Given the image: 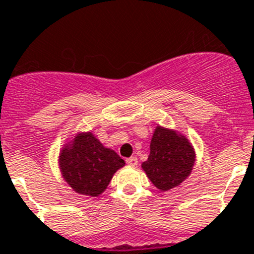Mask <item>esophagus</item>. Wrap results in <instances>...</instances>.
Here are the masks:
<instances>
[{"label":"esophagus","mask_w":254,"mask_h":254,"mask_svg":"<svg viewBox=\"0 0 254 254\" xmlns=\"http://www.w3.org/2000/svg\"><path fill=\"white\" fill-rule=\"evenodd\" d=\"M126 163L128 164V165H131V167H136V165H137V163H138V160H137V158H136V156H131V158L126 159Z\"/></svg>","instance_id":"obj_1"}]
</instances>
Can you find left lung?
<instances>
[{
	"mask_svg": "<svg viewBox=\"0 0 254 254\" xmlns=\"http://www.w3.org/2000/svg\"><path fill=\"white\" fill-rule=\"evenodd\" d=\"M193 163L190 143L174 131L158 127L152 136L149 159L143 161L142 168L155 187L169 190L190 176Z\"/></svg>",
	"mask_w": 254,
	"mask_h": 254,
	"instance_id": "obj_1",
	"label": "left lung"
}]
</instances>
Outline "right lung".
Listing matches in <instances>:
<instances>
[{"label": "right lung", "mask_w": 254, "mask_h": 254, "mask_svg": "<svg viewBox=\"0 0 254 254\" xmlns=\"http://www.w3.org/2000/svg\"><path fill=\"white\" fill-rule=\"evenodd\" d=\"M66 182L76 192L96 197L104 192L112 177L125 165V160L111 149H105L93 133L78 134L71 149L60 156Z\"/></svg>", "instance_id": "obj_1"}]
</instances>
